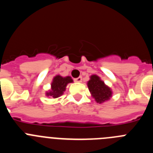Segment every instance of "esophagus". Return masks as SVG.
<instances>
[{"label":"esophagus","mask_w":153,"mask_h":153,"mask_svg":"<svg viewBox=\"0 0 153 153\" xmlns=\"http://www.w3.org/2000/svg\"><path fill=\"white\" fill-rule=\"evenodd\" d=\"M75 82H77V83H81V82H82V77H81V76H79V77L75 79Z\"/></svg>","instance_id":"34e87169"}]
</instances>
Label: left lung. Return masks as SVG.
I'll return each instance as SVG.
<instances>
[{"label": "left lung", "mask_w": 153, "mask_h": 153, "mask_svg": "<svg viewBox=\"0 0 153 153\" xmlns=\"http://www.w3.org/2000/svg\"><path fill=\"white\" fill-rule=\"evenodd\" d=\"M90 78V80L87 82V86L91 96L95 99L96 102L98 103H102L109 100L113 94L111 89L106 86L97 75H92Z\"/></svg>", "instance_id": "left-lung-1"}]
</instances>
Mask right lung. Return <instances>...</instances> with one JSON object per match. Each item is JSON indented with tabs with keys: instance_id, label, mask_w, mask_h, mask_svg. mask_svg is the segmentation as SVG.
<instances>
[{
	"instance_id": "obj_1",
	"label": "right lung",
	"mask_w": 153,
	"mask_h": 153,
	"mask_svg": "<svg viewBox=\"0 0 153 153\" xmlns=\"http://www.w3.org/2000/svg\"><path fill=\"white\" fill-rule=\"evenodd\" d=\"M74 80L70 76L63 77L60 75L55 76L51 83V88L49 91L46 92L47 97H51L53 98H58L63 94L66 90L67 84L73 83Z\"/></svg>"
}]
</instances>
